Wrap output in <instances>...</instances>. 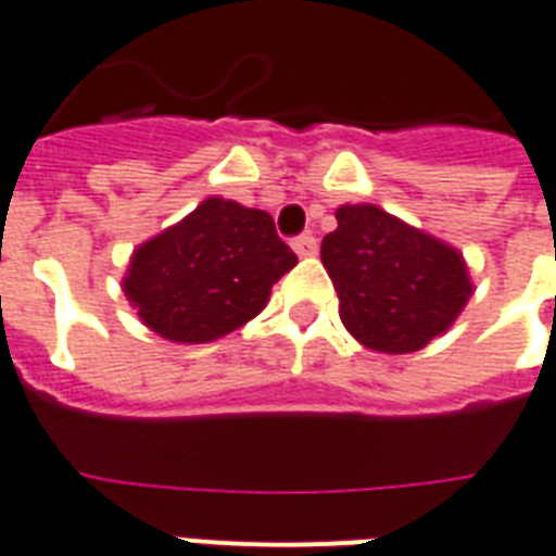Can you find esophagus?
<instances>
[{
    "label": "esophagus",
    "mask_w": 556,
    "mask_h": 556,
    "mask_svg": "<svg viewBox=\"0 0 556 556\" xmlns=\"http://www.w3.org/2000/svg\"><path fill=\"white\" fill-rule=\"evenodd\" d=\"M291 247H294V253H298V256H303V258L315 256V253H318V238L306 232V236L294 238V241H291Z\"/></svg>",
    "instance_id": "obj_1"
}]
</instances>
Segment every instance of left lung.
I'll use <instances>...</instances> for the list:
<instances>
[{
	"mask_svg": "<svg viewBox=\"0 0 556 556\" xmlns=\"http://www.w3.org/2000/svg\"><path fill=\"white\" fill-rule=\"evenodd\" d=\"M336 220L320 262L353 339L380 353H413L447 332L475 291L463 253L371 203L341 205Z\"/></svg>",
	"mask_w": 556,
	"mask_h": 556,
	"instance_id": "1",
	"label": "left lung"
}]
</instances>
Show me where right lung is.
Listing matches in <instances>:
<instances>
[{
  "label": "right lung",
  "instance_id": "right-lung-1",
  "mask_svg": "<svg viewBox=\"0 0 556 556\" xmlns=\"http://www.w3.org/2000/svg\"><path fill=\"white\" fill-rule=\"evenodd\" d=\"M294 265L267 212L208 197L131 253L123 291L162 339L205 344L256 318Z\"/></svg>",
  "mask_w": 556,
  "mask_h": 556
}]
</instances>
